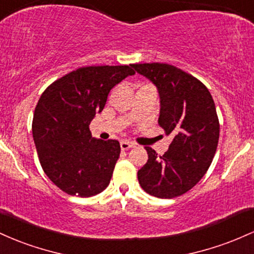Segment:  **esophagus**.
I'll use <instances>...</instances> for the list:
<instances>
[{"label":"esophagus","mask_w":254,"mask_h":254,"mask_svg":"<svg viewBox=\"0 0 254 254\" xmlns=\"http://www.w3.org/2000/svg\"><path fill=\"white\" fill-rule=\"evenodd\" d=\"M120 146H121V150H128L130 149V147H134L135 144H133V142L127 141V140H122L120 142Z\"/></svg>","instance_id":"34e87169"}]
</instances>
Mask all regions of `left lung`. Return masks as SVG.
<instances>
[{"label": "left lung", "instance_id": "obj_1", "mask_svg": "<svg viewBox=\"0 0 254 254\" xmlns=\"http://www.w3.org/2000/svg\"><path fill=\"white\" fill-rule=\"evenodd\" d=\"M157 86L161 97L158 124L173 140L163 156L145 146L149 159L138 170L141 189L162 199L185 194L211 164L219 138L215 102L200 80L168 64H132Z\"/></svg>", "mask_w": 254, "mask_h": 254}]
</instances>
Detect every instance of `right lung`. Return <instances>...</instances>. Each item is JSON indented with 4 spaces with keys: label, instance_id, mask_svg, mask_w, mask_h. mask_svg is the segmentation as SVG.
I'll use <instances>...</instances> for the list:
<instances>
[{
    "label": "right lung",
    "instance_id": "obj_1",
    "mask_svg": "<svg viewBox=\"0 0 254 254\" xmlns=\"http://www.w3.org/2000/svg\"><path fill=\"white\" fill-rule=\"evenodd\" d=\"M135 72L129 65H89L50 84L36 105L32 133L39 163L69 195L92 196L109 185L121 147L93 139L90 124L110 90Z\"/></svg>",
    "mask_w": 254,
    "mask_h": 254
}]
</instances>
